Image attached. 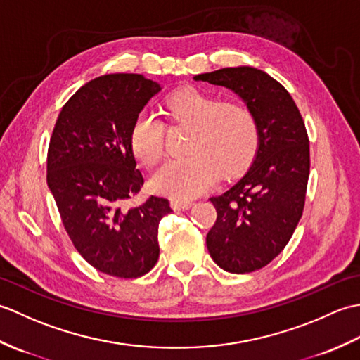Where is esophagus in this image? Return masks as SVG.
<instances>
[{"label":"esophagus","mask_w":360,"mask_h":360,"mask_svg":"<svg viewBox=\"0 0 360 360\" xmlns=\"http://www.w3.org/2000/svg\"><path fill=\"white\" fill-rule=\"evenodd\" d=\"M192 204H193L192 201H181V200H173L170 202L173 210H187L192 207Z\"/></svg>","instance_id":"esophagus-1"}]
</instances>
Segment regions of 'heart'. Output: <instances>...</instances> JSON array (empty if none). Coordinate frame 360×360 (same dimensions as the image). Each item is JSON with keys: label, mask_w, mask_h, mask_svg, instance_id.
Segmentation results:
<instances>
[{"label": "heart", "mask_w": 360, "mask_h": 360, "mask_svg": "<svg viewBox=\"0 0 360 360\" xmlns=\"http://www.w3.org/2000/svg\"><path fill=\"white\" fill-rule=\"evenodd\" d=\"M167 111L173 122L192 128L184 159H170L151 174L155 193L188 200L209 190L218 181L241 173L254 158L258 122L246 105L221 102L218 97L193 88L182 89L168 98ZM164 124L155 111L137 114L131 133L134 158L145 167L155 165L164 153Z\"/></svg>", "instance_id": "b5f03b06"}]
</instances>
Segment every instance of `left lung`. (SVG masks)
Instances as JSON below:
<instances>
[{
	"label": "left lung",
	"instance_id": "8db88e82",
	"mask_svg": "<svg viewBox=\"0 0 360 360\" xmlns=\"http://www.w3.org/2000/svg\"><path fill=\"white\" fill-rule=\"evenodd\" d=\"M193 79L233 91L258 122L259 141L248 172L210 198L218 217L205 238L221 269L254 272L285 249L302 218L309 178L307 128L285 86L262 70L223 68Z\"/></svg>",
	"mask_w": 360,
	"mask_h": 360
}]
</instances>
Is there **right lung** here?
I'll return each mask as SVG.
<instances>
[{"label": "right lung", "mask_w": 360, "mask_h": 360, "mask_svg": "<svg viewBox=\"0 0 360 360\" xmlns=\"http://www.w3.org/2000/svg\"><path fill=\"white\" fill-rule=\"evenodd\" d=\"M160 85L141 74H106L85 83L60 111L48 150V187L68 235L97 271L137 278L159 258L165 198L137 207L125 200L143 186L129 145L133 122Z\"/></svg>", "instance_id": "obj_1"}]
</instances>
